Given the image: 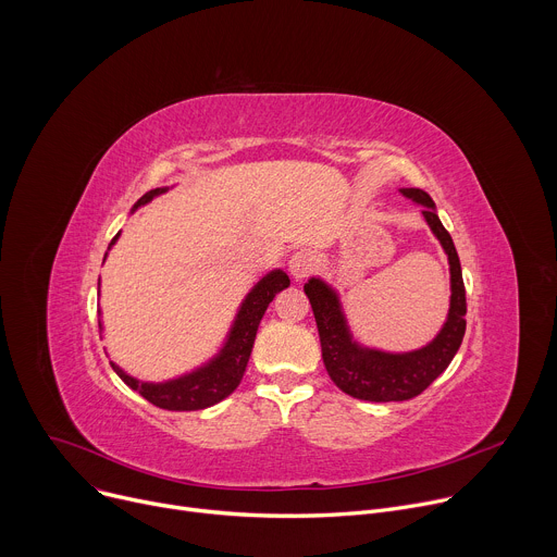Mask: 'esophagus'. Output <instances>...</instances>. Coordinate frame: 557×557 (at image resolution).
<instances>
[{
	"label": "esophagus",
	"instance_id": "esophagus-1",
	"mask_svg": "<svg viewBox=\"0 0 557 557\" xmlns=\"http://www.w3.org/2000/svg\"><path fill=\"white\" fill-rule=\"evenodd\" d=\"M312 269H314V258L306 251H299L288 260V271L295 280H304L306 275L312 273Z\"/></svg>",
	"mask_w": 557,
	"mask_h": 557
}]
</instances>
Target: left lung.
I'll return each mask as SVG.
<instances>
[{
  "label": "left lung",
  "mask_w": 557,
  "mask_h": 557,
  "mask_svg": "<svg viewBox=\"0 0 557 557\" xmlns=\"http://www.w3.org/2000/svg\"><path fill=\"white\" fill-rule=\"evenodd\" d=\"M401 194L428 207L423 215L430 228L434 231V235L441 240L449 260V273H451L449 314L443 331L436 335L432 344L406 355H389V352L361 348L359 344L352 342L348 333L335 290L317 277L308 280V284L304 286V293L312 306L317 331H320L322 359L331 379L339 389L355 396V399L374 401V404L408 401L419 396L423 389H428V385L441 372H445V368L451 363L456 350L460 348L465 326H467L465 284H462L460 260L451 243V235L441 224L430 194L414 187L401 189Z\"/></svg>",
  "instance_id": "obj_1"
}]
</instances>
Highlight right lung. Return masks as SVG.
Returning <instances> with one entry per match:
<instances>
[{
  "label": "right lung",
  "mask_w": 557,
  "mask_h": 557,
  "mask_svg": "<svg viewBox=\"0 0 557 557\" xmlns=\"http://www.w3.org/2000/svg\"><path fill=\"white\" fill-rule=\"evenodd\" d=\"M163 191L165 189H161V187L147 191L134 205V209H138L140 205L149 202L153 196L163 194ZM116 237H119V233L114 235L112 245L116 243ZM288 284H290L288 275L280 269L271 271L267 277H262L256 284V288L247 295V299L243 301V308L235 317V324H233L231 335H228L224 348L220 350V355L211 363H207L205 368H200L191 374H185V376L168 381V383H140L134 376L125 374L119 366L112 363V368L132 389H136L143 396V399H147L151 406L161 408V410L191 412V410H205L209 406H215L237 385H240L243 374L249 363V357H251V350H253V342H256L262 317H264L269 304L273 301L275 293H280Z\"/></svg>",
  "instance_id": "1"
}]
</instances>
